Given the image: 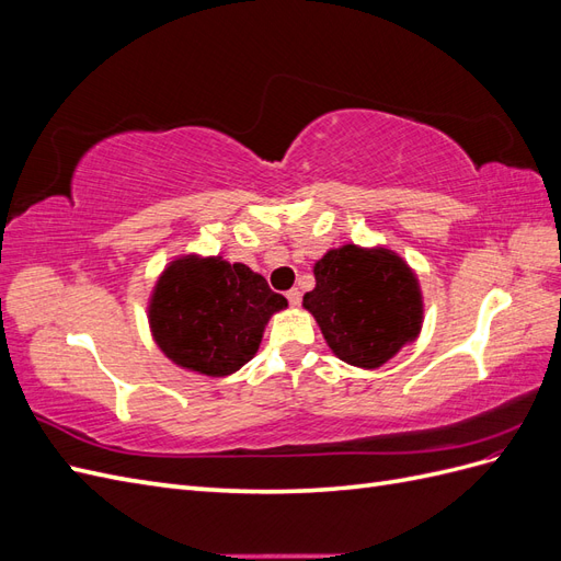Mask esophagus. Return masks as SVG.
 I'll use <instances>...</instances> for the list:
<instances>
[{"label":"esophagus","instance_id":"1","mask_svg":"<svg viewBox=\"0 0 561 561\" xmlns=\"http://www.w3.org/2000/svg\"><path fill=\"white\" fill-rule=\"evenodd\" d=\"M287 301H290L293 307H299V301H301V293L297 290V287H293V290L287 293Z\"/></svg>","mask_w":561,"mask_h":561}]
</instances>
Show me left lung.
I'll return each mask as SVG.
<instances>
[{
  "instance_id": "left-lung-1",
  "label": "left lung",
  "mask_w": 561,
  "mask_h": 561,
  "mask_svg": "<svg viewBox=\"0 0 561 561\" xmlns=\"http://www.w3.org/2000/svg\"><path fill=\"white\" fill-rule=\"evenodd\" d=\"M307 309L339 360L377 369L412 344L423 325L419 278L398 252L346 243L313 266Z\"/></svg>"
}]
</instances>
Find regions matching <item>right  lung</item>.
<instances>
[{
  "label": "right lung",
  "mask_w": 561,
  "mask_h": 561,
  "mask_svg": "<svg viewBox=\"0 0 561 561\" xmlns=\"http://www.w3.org/2000/svg\"><path fill=\"white\" fill-rule=\"evenodd\" d=\"M285 307L287 299L250 266L182 254L151 290L149 328L178 367L229 377L254 358L268 318Z\"/></svg>",
  "instance_id": "right-lung-1"
}]
</instances>
